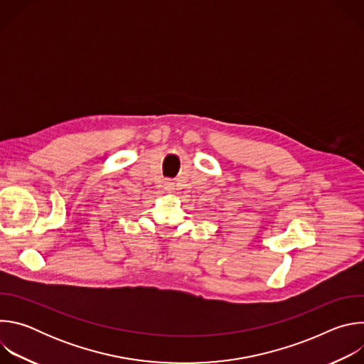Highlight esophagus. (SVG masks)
<instances>
[{
	"label": "esophagus",
	"mask_w": 364,
	"mask_h": 364,
	"mask_svg": "<svg viewBox=\"0 0 364 364\" xmlns=\"http://www.w3.org/2000/svg\"><path fill=\"white\" fill-rule=\"evenodd\" d=\"M164 188H166V191H173L174 190V183L173 181H166Z\"/></svg>",
	"instance_id": "esophagus-1"
}]
</instances>
